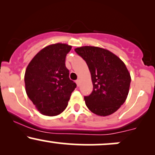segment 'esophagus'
Masks as SVG:
<instances>
[{"label":"esophagus","mask_w":155,"mask_h":155,"mask_svg":"<svg viewBox=\"0 0 155 155\" xmlns=\"http://www.w3.org/2000/svg\"><path fill=\"white\" fill-rule=\"evenodd\" d=\"M76 84H77V86L79 87V84H80V81H79V79H77L76 81Z\"/></svg>","instance_id":"obj_1"}]
</instances>
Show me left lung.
Instances as JSON below:
<instances>
[{"label": "left lung", "mask_w": 155, "mask_h": 155, "mask_svg": "<svg viewBox=\"0 0 155 155\" xmlns=\"http://www.w3.org/2000/svg\"><path fill=\"white\" fill-rule=\"evenodd\" d=\"M89 68L93 90L84 96L86 106L92 113L106 117L117 111L129 92L131 78L120 58L107 49L90 47L74 49Z\"/></svg>", "instance_id": "obj_1"}]
</instances>
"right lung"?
<instances>
[{
  "mask_svg": "<svg viewBox=\"0 0 155 155\" xmlns=\"http://www.w3.org/2000/svg\"><path fill=\"white\" fill-rule=\"evenodd\" d=\"M71 46L55 44L41 49L32 59L25 74V90L38 111L56 116L67 107L76 84L69 78L65 57Z\"/></svg>",
  "mask_w": 155,
  "mask_h": 155,
  "instance_id": "add662e5",
  "label": "right lung"
}]
</instances>
